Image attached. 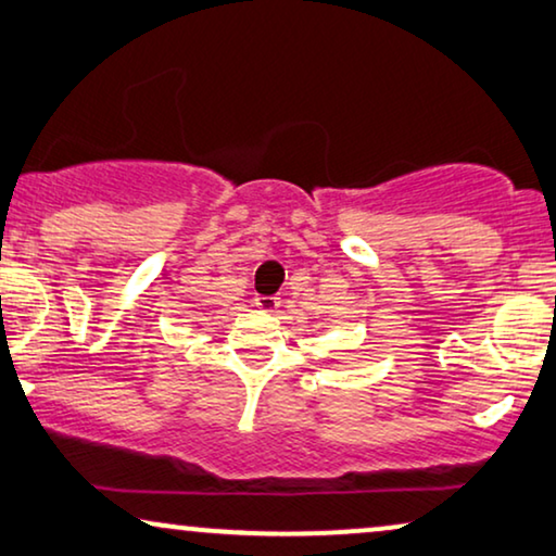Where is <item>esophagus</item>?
<instances>
[{"label": "esophagus", "instance_id": "esophagus-1", "mask_svg": "<svg viewBox=\"0 0 556 556\" xmlns=\"http://www.w3.org/2000/svg\"><path fill=\"white\" fill-rule=\"evenodd\" d=\"M256 307L260 309H264V312H275L277 307H279V296H267V294H262V296H256Z\"/></svg>", "mask_w": 556, "mask_h": 556}]
</instances>
